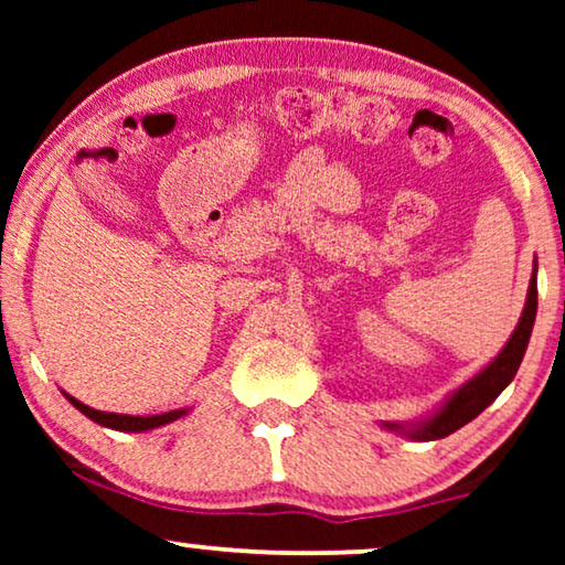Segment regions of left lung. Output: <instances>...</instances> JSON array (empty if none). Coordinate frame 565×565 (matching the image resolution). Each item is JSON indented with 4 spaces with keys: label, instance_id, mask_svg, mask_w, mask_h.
Returning a JSON list of instances; mask_svg holds the SVG:
<instances>
[{
    "label": "left lung",
    "instance_id": "left-lung-1",
    "mask_svg": "<svg viewBox=\"0 0 565 565\" xmlns=\"http://www.w3.org/2000/svg\"><path fill=\"white\" fill-rule=\"evenodd\" d=\"M537 316V262L532 267L527 300H524L522 316L516 321L512 337L507 339V344L501 347V352L493 358L489 365L478 370L473 377H468L466 383L458 385L452 393H447V398L439 404L429 416H424L419 422H381L377 427L393 435L416 439V443H429V439H443L460 427H466L468 422H473L486 406H491L499 398V393L514 381L516 370L522 365L524 352H527L532 327H535Z\"/></svg>",
    "mask_w": 565,
    "mask_h": 565
}]
</instances>
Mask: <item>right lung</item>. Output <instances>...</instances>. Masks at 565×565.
<instances>
[{
    "mask_svg": "<svg viewBox=\"0 0 565 565\" xmlns=\"http://www.w3.org/2000/svg\"><path fill=\"white\" fill-rule=\"evenodd\" d=\"M66 396L68 404L74 408H79V412L87 416V419L97 422L99 427H107V429H115V431H151V429H159V427H167V424H172L177 419H182V416H188L192 412V406L188 408H174V412H164V414H151V416H130V414H110V412H97V408H92L87 404H82L79 398L68 396L66 391H61Z\"/></svg>",
    "mask_w": 565,
    "mask_h": 565,
    "instance_id": "right-lung-1",
    "label": "right lung"
}]
</instances>
